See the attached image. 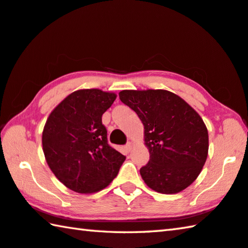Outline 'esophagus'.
<instances>
[{
	"label": "esophagus",
	"instance_id": "1",
	"mask_svg": "<svg viewBox=\"0 0 248 248\" xmlns=\"http://www.w3.org/2000/svg\"><path fill=\"white\" fill-rule=\"evenodd\" d=\"M132 146H133L132 142H128V143L125 144V150H127V152H130V151L132 150Z\"/></svg>",
	"mask_w": 248,
	"mask_h": 248
}]
</instances>
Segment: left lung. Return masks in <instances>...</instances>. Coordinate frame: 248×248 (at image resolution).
<instances>
[{
    "instance_id": "left-lung-1",
    "label": "left lung",
    "mask_w": 248,
    "mask_h": 248,
    "mask_svg": "<svg viewBox=\"0 0 248 248\" xmlns=\"http://www.w3.org/2000/svg\"><path fill=\"white\" fill-rule=\"evenodd\" d=\"M119 98L144 125L150 152L149 163L140 170L144 183L165 195L186 189L207 161L209 136L202 118L182 97L165 90H124Z\"/></svg>"
}]
</instances>
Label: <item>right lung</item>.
<instances>
[{
  "mask_svg": "<svg viewBox=\"0 0 248 248\" xmlns=\"http://www.w3.org/2000/svg\"><path fill=\"white\" fill-rule=\"evenodd\" d=\"M117 95L97 89L71 93L53 109L43 131V150L54 176L69 189L93 194L106 188L125 156L112 149L102 116Z\"/></svg>",
  "mask_w": 248,
  "mask_h": 248,
  "instance_id": "1",
  "label": "right lung"
}]
</instances>
